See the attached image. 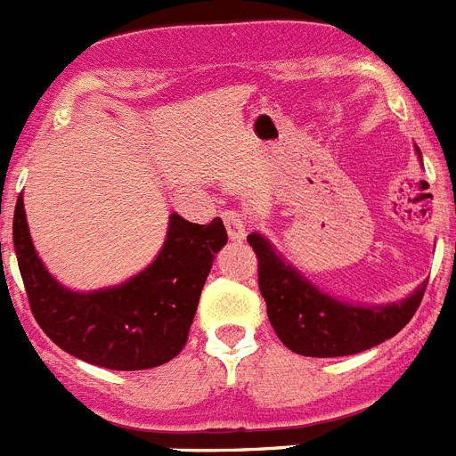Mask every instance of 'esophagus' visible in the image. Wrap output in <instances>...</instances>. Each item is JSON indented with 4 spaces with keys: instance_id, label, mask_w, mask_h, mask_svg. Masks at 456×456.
<instances>
[{
    "instance_id": "1",
    "label": "esophagus",
    "mask_w": 456,
    "mask_h": 456,
    "mask_svg": "<svg viewBox=\"0 0 456 456\" xmlns=\"http://www.w3.org/2000/svg\"><path fill=\"white\" fill-rule=\"evenodd\" d=\"M224 227H227V233L232 240H242L247 236V220L245 216L238 214V211H224Z\"/></svg>"
}]
</instances>
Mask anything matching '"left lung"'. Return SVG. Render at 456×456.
<instances>
[{
	"label": "left lung",
	"instance_id": "8db88e82",
	"mask_svg": "<svg viewBox=\"0 0 456 456\" xmlns=\"http://www.w3.org/2000/svg\"><path fill=\"white\" fill-rule=\"evenodd\" d=\"M421 160L419 147L415 145ZM257 256V284L266 315L280 342L297 355L344 357L369 351L397 335L412 320L424 297L421 282L411 296L386 305L342 300L311 282L262 233H249Z\"/></svg>",
	"mask_w": 456,
	"mask_h": 456
}]
</instances>
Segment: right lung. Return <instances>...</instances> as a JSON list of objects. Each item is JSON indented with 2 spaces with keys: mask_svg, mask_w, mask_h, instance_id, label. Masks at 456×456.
Listing matches in <instances>:
<instances>
[{
  "mask_svg": "<svg viewBox=\"0 0 456 456\" xmlns=\"http://www.w3.org/2000/svg\"><path fill=\"white\" fill-rule=\"evenodd\" d=\"M12 242L35 320L66 353L110 370H145L174 360L187 342L214 257L227 245L220 218L196 224L169 214L159 256L114 287L68 289L32 245L24 196L17 199Z\"/></svg>",
  "mask_w": 456,
  "mask_h": 456,
  "instance_id": "1",
  "label": "right lung"
}]
</instances>
